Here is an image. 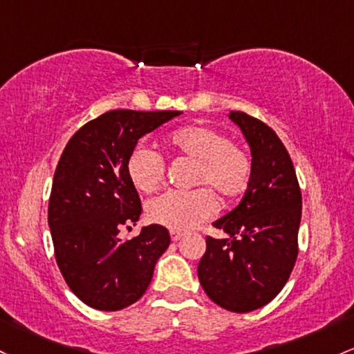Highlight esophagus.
I'll return each mask as SVG.
<instances>
[{
	"mask_svg": "<svg viewBox=\"0 0 354 354\" xmlns=\"http://www.w3.org/2000/svg\"><path fill=\"white\" fill-rule=\"evenodd\" d=\"M169 235H171V240H173V242H178V240H181L183 239V232H178V230H171L169 232Z\"/></svg>",
	"mask_w": 354,
	"mask_h": 354,
	"instance_id": "1",
	"label": "esophagus"
}]
</instances>
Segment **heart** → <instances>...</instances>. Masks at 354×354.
<instances>
[{
    "label": "heart",
    "mask_w": 354,
    "mask_h": 354,
    "mask_svg": "<svg viewBox=\"0 0 354 354\" xmlns=\"http://www.w3.org/2000/svg\"><path fill=\"white\" fill-rule=\"evenodd\" d=\"M173 156L192 159L189 185H203L223 200L242 195L252 180V159L242 147L228 142L220 131L207 126H186L166 139ZM136 189L151 193L165 180V159L147 146H136L126 162ZM207 188L166 192L147 203V218L171 230H193L215 213V200Z\"/></svg>",
    "instance_id": "1"
}]
</instances>
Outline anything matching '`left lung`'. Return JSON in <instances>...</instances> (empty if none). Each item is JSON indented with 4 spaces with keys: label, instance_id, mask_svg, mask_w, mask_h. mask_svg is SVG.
Masks as SVG:
<instances>
[{
    "label": "left lung",
    "instance_id": "obj_1",
    "mask_svg": "<svg viewBox=\"0 0 354 354\" xmlns=\"http://www.w3.org/2000/svg\"><path fill=\"white\" fill-rule=\"evenodd\" d=\"M228 118L250 146L252 180L239 207L213 223L228 236H207L198 279L220 308L250 313L269 304L289 281L299 250L302 196L279 136L245 112L232 111Z\"/></svg>",
    "mask_w": 354,
    "mask_h": 354
}]
</instances>
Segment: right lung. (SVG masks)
<instances>
[{
  "mask_svg": "<svg viewBox=\"0 0 354 354\" xmlns=\"http://www.w3.org/2000/svg\"><path fill=\"white\" fill-rule=\"evenodd\" d=\"M180 114L109 111L80 127L62 153L48 225L58 269L70 290L91 308L119 310L134 304L169 247V232L162 225L142 227L126 242L119 232L124 225H136L142 212L126 169L131 151L142 136Z\"/></svg>",
  "mask_w": 354,
  "mask_h": 354,
  "instance_id": "add662e5",
  "label": "right lung"
}]
</instances>
